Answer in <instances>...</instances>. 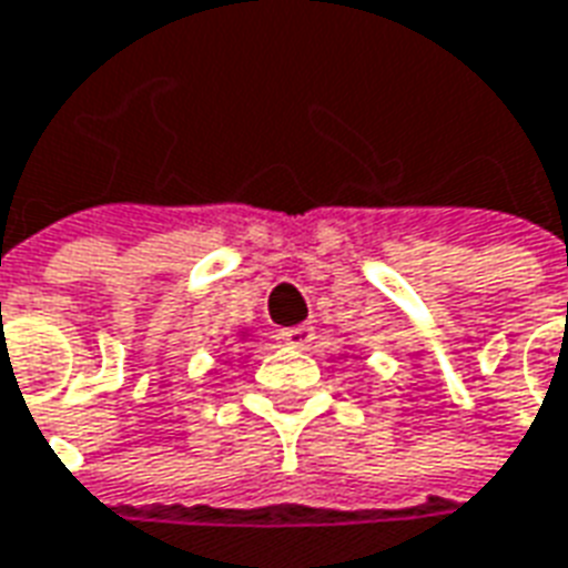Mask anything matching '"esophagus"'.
Listing matches in <instances>:
<instances>
[{"label":"esophagus","instance_id":"obj_1","mask_svg":"<svg viewBox=\"0 0 568 568\" xmlns=\"http://www.w3.org/2000/svg\"><path fill=\"white\" fill-rule=\"evenodd\" d=\"M283 343H288L292 348H310L313 346V339H316V331L310 325H297V327H285L283 334H280Z\"/></svg>","mask_w":568,"mask_h":568}]
</instances>
